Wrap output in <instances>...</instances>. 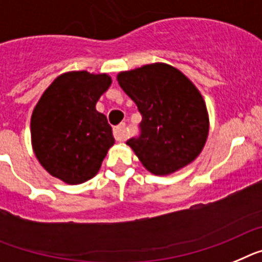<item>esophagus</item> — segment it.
<instances>
[{
  "mask_svg": "<svg viewBox=\"0 0 262 262\" xmlns=\"http://www.w3.org/2000/svg\"><path fill=\"white\" fill-rule=\"evenodd\" d=\"M113 136L117 141H124L126 137V132H125V124H120L113 128Z\"/></svg>",
  "mask_w": 262,
  "mask_h": 262,
  "instance_id": "1",
  "label": "esophagus"
}]
</instances>
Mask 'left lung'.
Listing matches in <instances>:
<instances>
[{
	"instance_id": "obj_1",
	"label": "left lung",
	"mask_w": 262,
	"mask_h": 262,
	"mask_svg": "<svg viewBox=\"0 0 262 262\" xmlns=\"http://www.w3.org/2000/svg\"><path fill=\"white\" fill-rule=\"evenodd\" d=\"M117 81L141 116V134L126 141L145 169L169 175L204 147L210 120L203 97L179 70L165 63L120 72Z\"/></svg>"
}]
</instances>
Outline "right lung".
<instances>
[{"instance_id": "add662e5", "label": "right lung", "mask_w": 262, "mask_h": 262, "mask_svg": "<svg viewBox=\"0 0 262 262\" xmlns=\"http://www.w3.org/2000/svg\"><path fill=\"white\" fill-rule=\"evenodd\" d=\"M112 83L106 74H62L31 115V144L43 169L68 185L93 178L115 138L96 103Z\"/></svg>"}]
</instances>
